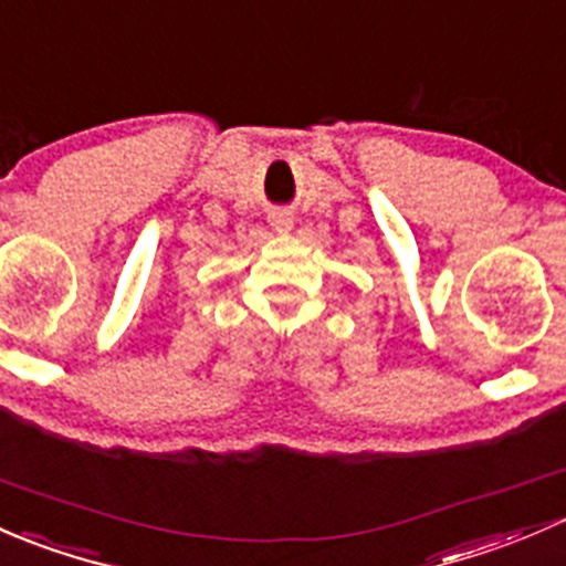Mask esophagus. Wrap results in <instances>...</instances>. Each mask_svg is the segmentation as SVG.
I'll return each mask as SVG.
<instances>
[{"mask_svg": "<svg viewBox=\"0 0 566 566\" xmlns=\"http://www.w3.org/2000/svg\"><path fill=\"white\" fill-rule=\"evenodd\" d=\"M291 226H294V220H291V214H285V212L272 214V229H275L277 234H289Z\"/></svg>", "mask_w": 566, "mask_h": 566, "instance_id": "esophagus-1", "label": "esophagus"}]
</instances>
